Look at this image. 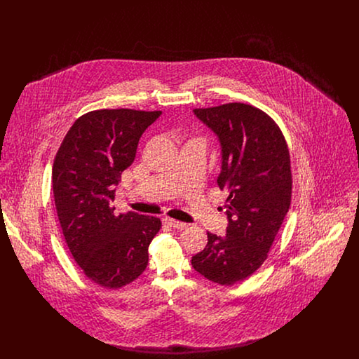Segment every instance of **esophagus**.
Instances as JSON below:
<instances>
[{
	"label": "esophagus",
	"instance_id": "1",
	"mask_svg": "<svg viewBox=\"0 0 359 359\" xmlns=\"http://www.w3.org/2000/svg\"><path fill=\"white\" fill-rule=\"evenodd\" d=\"M163 222H164V224L170 226V227H173V229H183V227H186V223L175 221V219H172V218H164Z\"/></svg>",
	"mask_w": 359,
	"mask_h": 359
}]
</instances>
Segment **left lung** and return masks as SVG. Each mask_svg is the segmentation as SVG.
<instances>
[{"mask_svg": "<svg viewBox=\"0 0 359 359\" xmlns=\"http://www.w3.org/2000/svg\"><path fill=\"white\" fill-rule=\"evenodd\" d=\"M218 136L222 171L218 186L227 189L226 237L207 233L205 249L191 264L207 280L233 285L264 264L290 210V157L278 125L246 103L194 109Z\"/></svg>", "mask_w": 359, "mask_h": 359, "instance_id": "left-lung-1", "label": "left lung"}]
</instances>
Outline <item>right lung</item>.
Listing matches in <instances>:
<instances>
[{
  "label": "right lung",
  "mask_w": 359,
  "mask_h": 359,
  "mask_svg": "<svg viewBox=\"0 0 359 359\" xmlns=\"http://www.w3.org/2000/svg\"><path fill=\"white\" fill-rule=\"evenodd\" d=\"M161 111L93 110L74 122L53 160L52 189L69 252L95 284L117 290L148 265L161 229L156 217L117 215L111 202L121 173L132 165L145 129Z\"/></svg>",
  "instance_id": "add662e5"
}]
</instances>
